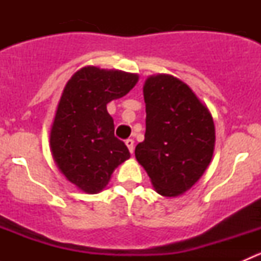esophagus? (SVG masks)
<instances>
[{"label": "esophagus", "instance_id": "1", "mask_svg": "<svg viewBox=\"0 0 261 261\" xmlns=\"http://www.w3.org/2000/svg\"><path fill=\"white\" fill-rule=\"evenodd\" d=\"M125 144H126V146L128 147V150H130L131 154H133L134 152V140L133 139H127V140L125 141Z\"/></svg>", "mask_w": 261, "mask_h": 261}]
</instances>
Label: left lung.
I'll return each instance as SVG.
<instances>
[{"label": "left lung", "instance_id": "1", "mask_svg": "<svg viewBox=\"0 0 261 261\" xmlns=\"http://www.w3.org/2000/svg\"><path fill=\"white\" fill-rule=\"evenodd\" d=\"M145 140L135 156L164 197L192 188L210 165L215 123L208 109L184 82L169 74L149 77L144 84Z\"/></svg>", "mask_w": 261, "mask_h": 261}]
</instances>
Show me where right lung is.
I'll use <instances>...</instances> for the list:
<instances>
[{"mask_svg": "<svg viewBox=\"0 0 261 261\" xmlns=\"http://www.w3.org/2000/svg\"><path fill=\"white\" fill-rule=\"evenodd\" d=\"M139 75L84 67L65 84L50 130V149L60 172L86 193H98L130 158L115 136L107 103L127 94Z\"/></svg>", "mask_w": 261, "mask_h": 261, "instance_id": "1", "label": "right lung"}]
</instances>
